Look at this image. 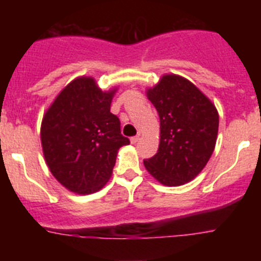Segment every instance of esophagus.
<instances>
[{
  "label": "esophagus",
  "instance_id": "34e87169",
  "mask_svg": "<svg viewBox=\"0 0 261 261\" xmlns=\"http://www.w3.org/2000/svg\"><path fill=\"white\" fill-rule=\"evenodd\" d=\"M138 141H140V135H137V136H135V137L130 138V142H132V144H137Z\"/></svg>",
  "mask_w": 261,
  "mask_h": 261
}]
</instances>
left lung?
I'll list each match as a JSON object with an SVG mask.
<instances>
[{"instance_id":"8db88e82","label":"left lung","mask_w":261,"mask_h":261,"mask_svg":"<svg viewBox=\"0 0 261 261\" xmlns=\"http://www.w3.org/2000/svg\"><path fill=\"white\" fill-rule=\"evenodd\" d=\"M159 115L158 151L144 161L159 183L183 186L193 180L214 151L220 116L216 106L199 87L177 74H163L146 90Z\"/></svg>"}]
</instances>
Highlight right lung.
<instances>
[{
  "label": "right lung",
  "instance_id": "right-lung-1",
  "mask_svg": "<svg viewBox=\"0 0 261 261\" xmlns=\"http://www.w3.org/2000/svg\"><path fill=\"white\" fill-rule=\"evenodd\" d=\"M117 87L103 91L93 77H77L45 111L40 140L45 163L70 192L90 195L106 186L119 149L129 145L111 114Z\"/></svg>",
  "mask_w": 261,
  "mask_h": 261
}]
</instances>
